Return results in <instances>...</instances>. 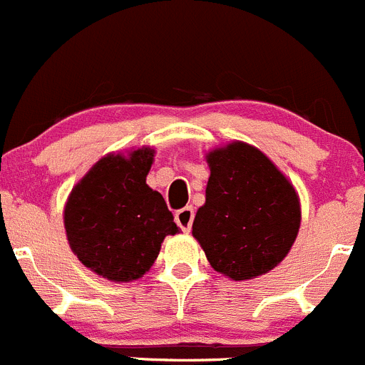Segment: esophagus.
I'll use <instances>...</instances> for the list:
<instances>
[{
    "instance_id": "34e87169",
    "label": "esophagus",
    "mask_w": 365,
    "mask_h": 365,
    "mask_svg": "<svg viewBox=\"0 0 365 365\" xmlns=\"http://www.w3.org/2000/svg\"><path fill=\"white\" fill-rule=\"evenodd\" d=\"M193 217H195V211H193L192 206H186L182 210H179L175 213V222L180 229L185 232H188L192 229L193 224Z\"/></svg>"
}]
</instances>
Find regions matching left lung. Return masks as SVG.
<instances>
[{"label": "left lung", "instance_id": "1", "mask_svg": "<svg viewBox=\"0 0 365 365\" xmlns=\"http://www.w3.org/2000/svg\"><path fill=\"white\" fill-rule=\"evenodd\" d=\"M206 159L211 173L193 237L217 272L235 281L267 274L299 232L296 190L262 150L242 141L215 148Z\"/></svg>", "mask_w": 365, "mask_h": 365}]
</instances>
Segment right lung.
I'll use <instances>...</instances> for the list:
<instances>
[{
    "instance_id": "1",
    "label": "right lung",
    "mask_w": 365,
    "mask_h": 365,
    "mask_svg": "<svg viewBox=\"0 0 365 365\" xmlns=\"http://www.w3.org/2000/svg\"><path fill=\"white\" fill-rule=\"evenodd\" d=\"M154 148L100 159L71 190L64 227L76 258L98 276L127 283L154 265L163 240L179 232L165 199L147 185Z\"/></svg>"
}]
</instances>
